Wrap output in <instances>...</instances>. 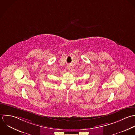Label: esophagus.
<instances>
[{
  "label": "esophagus",
  "mask_w": 135,
  "mask_h": 135,
  "mask_svg": "<svg viewBox=\"0 0 135 135\" xmlns=\"http://www.w3.org/2000/svg\"><path fill=\"white\" fill-rule=\"evenodd\" d=\"M67 69L68 70H70V67L69 66H68L67 67Z\"/></svg>",
  "instance_id": "34e87169"
}]
</instances>
